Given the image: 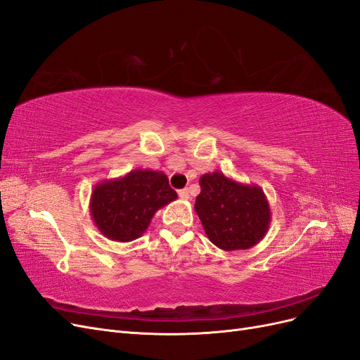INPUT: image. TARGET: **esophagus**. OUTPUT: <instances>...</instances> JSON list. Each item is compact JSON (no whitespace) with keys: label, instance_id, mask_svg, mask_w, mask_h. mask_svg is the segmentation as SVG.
I'll return each instance as SVG.
<instances>
[{"label":"esophagus","instance_id":"esophagus-1","mask_svg":"<svg viewBox=\"0 0 360 360\" xmlns=\"http://www.w3.org/2000/svg\"><path fill=\"white\" fill-rule=\"evenodd\" d=\"M178 194H179L181 199H184V200H188V199H190V191H188V188L179 190V191H178Z\"/></svg>","mask_w":360,"mask_h":360}]
</instances>
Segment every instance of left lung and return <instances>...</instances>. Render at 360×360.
I'll use <instances>...</instances> for the list:
<instances>
[{
    "mask_svg": "<svg viewBox=\"0 0 360 360\" xmlns=\"http://www.w3.org/2000/svg\"><path fill=\"white\" fill-rule=\"evenodd\" d=\"M194 211L206 236L224 251L248 250L268 233L271 207L256 184H242L223 172L202 175Z\"/></svg>",
    "mask_w": 360,
    "mask_h": 360,
    "instance_id": "obj_1",
    "label": "left lung"
}]
</instances>
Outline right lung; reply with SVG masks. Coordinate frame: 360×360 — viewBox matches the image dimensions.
<instances>
[{
    "mask_svg": "<svg viewBox=\"0 0 360 360\" xmlns=\"http://www.w3.org/2000/svg\"><path fill=\"white\" fill-rule=\"evenodd\" d=\"M176 197L163 172L136 169L98 182L91 194L89 212L101 235L131 242L145 233L155 212Z\"/></svg>",
    "mask_w": 360,
    "mask_h": 360,
    "instance_id": "1",
    "label": "right lung"
}]
</instances>
